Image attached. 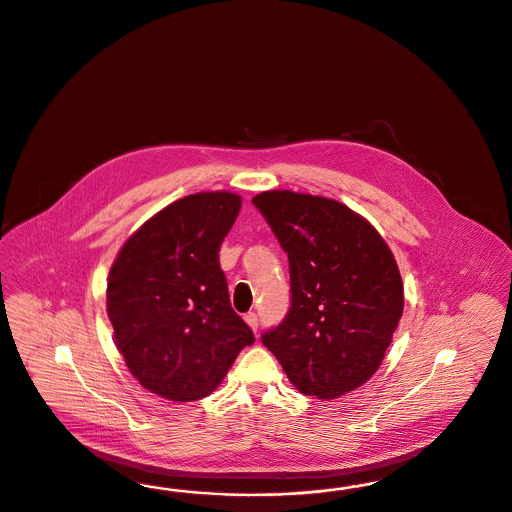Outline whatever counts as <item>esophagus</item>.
Wrapping results in <instances>:
<instances>
[{"label":"esophagus","mask_w":512,"mask_h":512,"mask_svg":"<svg viewBox=\"0 0 512 512\" xmlns=\"http://www.w3.org/2000/svg\"><path fill=\"white\" fill-rule=\"evenodd\" d=\"M244 319H246L247 325L251 327V331H253V333H257V327H259V319H257V314L249 312V314L244 316Z\"/></svg>","instance_id":"1"}]
</instances>
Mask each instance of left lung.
<instances>
[{
	"instance_id": "8db88e82",
	"label": "left lung",
	"mask_w": 512,
	"mask_h": 512,
	"mask_svg": "<svg viewBox=\"0 0 512 512\" xmlns=\"http://www.w3.org/2000/svg\"><path fill=\"white\" fill-rule=\"evenodd\" d=\"M289 257L291 310L263 335L289 382L336 399L378 371L403 316L399 266L386 240L346 204L314 194L253 196Z\"/></svg>"
}]
</instances>
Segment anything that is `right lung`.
Listing matches in <instances>:
<instances>
[{
  "mask_svg": "<svg viewBox=\"0 0 512 512\" xmlns=\"http://www.w3.org/2000/svg\"><path fill=\"white\" fill-rule=\"evenodd\" d=\"M242 208L229 191L179 198L119 249L107 318L141 386L174 403L208 397L255 336L232 306L219 247Z\"/></svg>",
  "mask_w": 512,
  "mask_h": 512,
  "instance_id": "obj_1",
  "label": "right lung"
}]
</instances>
